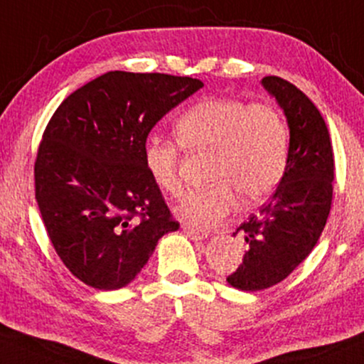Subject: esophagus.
Segmentation results:
<instances>
[{"label":"esophagus","instance_id":"34e87169","mask_svg":"<svg viewBox=\"0 0 364 364\" xmlns=\"http://www.w3.org/2000/svg\"><path fill=\"white\" fill-rule=\"evenodd\" d=\"M183 232H185L186 237H190L191 240H203L208 237V232L207 230H201V229H195V227H190V225H185L183 227Z\"/></svg>","mask_w":364,"mask_h":364}]
</instances>
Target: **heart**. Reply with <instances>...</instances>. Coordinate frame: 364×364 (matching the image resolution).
<instances>
[{"instance_id":"heart-1","label":"heart","mask_w":364,"mask_h":364,"mask_svg":"<svg viewBox=\"0 0 364 364\" xmlns=\"http://www.w3.org/2000/svg\"><path fill=\"white\" fill-rule=\"evenodd\" d=\"M174 135L191 151H212L208 188L191 191L176 208L191 227H212L244 203L273 193L288 161L287 122L268 103L246 105L234 98H203L178 118ZM144 164L154 185L171 196L183 193L179 151L173 140L152 135L144 146Z\"/></svg>"}]
</instances>
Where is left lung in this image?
Segmentation results:
<instances>
[{
    "label": "left lung",
    "mask_w": 364,
    "mask_h": 364,
    "mask_svg": "<svg viewBox=\"0 0 364 364\" xmlns=\"http://www.w3.org/2000/svg\"><path fill=\"white\" fill-rule=\"evenodd\" d=\"M261 85L287 117L290 146L277 191L237 229L247 251L227 282L242 291L283 282L312 252L329 217L334 181L329 130L317 107L278 76L262 77Z\"/></svg>",
    "instance_id": "left-lung-1"
}]
</instances>
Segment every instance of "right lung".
Instances as JSON below:
<instances>
[{
	"instance_id": "1",
	"label": "right lung",
	"mask_w": 364,
	"mask_h": 364,
	"mask_svg": "<svg viewBox=\"0 0 364 364\" xmlns=\"http://www.w3.org/2000/svg\"><path fill=\"white\" fill-rule=\"evenodd\" d=\"M203 87L193 77L110 71L52 115L35 161V198L57 256L96 290H118L179 229L144 164L149 132Z\"/></svg>"
}]
</instances>
